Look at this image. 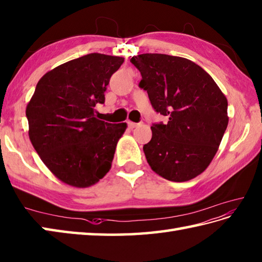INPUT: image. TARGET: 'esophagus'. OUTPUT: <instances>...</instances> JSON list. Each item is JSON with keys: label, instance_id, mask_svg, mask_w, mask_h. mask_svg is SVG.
I'll return each mask as SVG.
<instances>
[{"label": "esophagus", "instance_id": "obj_1", "mask_svg": "<svg viewBox=\"0 0 262 262\" xmlns=\"http://www.w3.org/2000/svg\"><path fill=\"white\" fill-rule=\"evenodd\" d=\"M138 125H139V123H135V122H131V121L127 122V126H129L130 129H133V127H136Z\"/></svg>", "mask_w": 262, "mask_h": 262}]
</instances>
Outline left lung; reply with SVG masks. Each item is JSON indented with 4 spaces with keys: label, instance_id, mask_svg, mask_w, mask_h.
<instances>
[{
    "label": "left lung",
    "instance_id": "8db88e82",
    "mask_svg": "<svg viewBox=\"0 0 262 262\" xmlns=\"http://www.w3.org/2000/svg\"><path fill=\"white\" fill-rule=\"evenodd\" d=\"M130 62L141 73L139 87L168 122L151 126L143 146L148 164L162 178L184 182L208 167L228 124L227 99L213 79L188 58L141 54Z\"/></svg>",
    "mask_w": 262,
    "mask_h": 262
}]
</instances>
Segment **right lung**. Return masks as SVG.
<instances>
[{
    "mask_svg": "<svg viewBox=\"0 0 262 262\" xmlns=\"http://www.w3.org/2000/svg\"><path fill=\"white\" fill-rule=\"evenodd\" d=\"M123 62L90 53L53 69L37 83L26 110L29 138L62 182L87 188L110 170L126 124L96 119L95 106L105 103L112 74Z\"/></svg>",
    "mask_w": 262,
    "mask_h": 262,
    "instance_id": "right-lung-1",
    "label": "right lung"
}]
</instances>
